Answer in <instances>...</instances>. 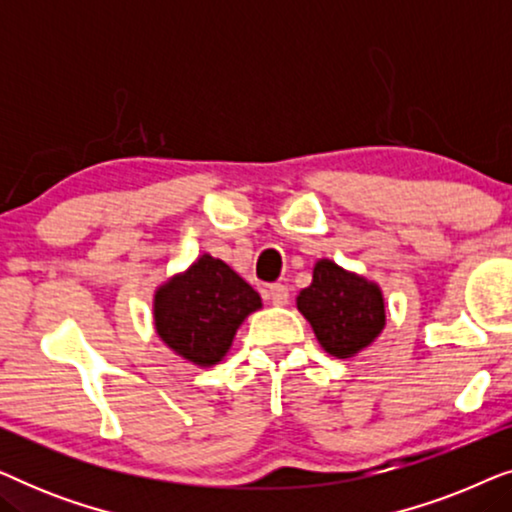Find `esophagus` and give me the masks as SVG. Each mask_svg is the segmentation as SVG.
<instances>
[{"instance_id":"1","label":"esophagus","mask_w":512,"mask_h":512,"mask_svg":"<svg viewBox=\"0 0 512 512\" xmlns=\"http://www.w3.org/2000/svg\"><path fill=\"white\" fill-rule=\"evenodd\" d=\"M268 298L275 305H286L289 303V289L284 284H270L268 286Z\"/></svg>"}]
</instances>
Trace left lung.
Masks as SVG:
<instances>
[{"label": "left lung", "instance_id": "left-lung-1", "mask_svg": "<svg viewBox=\"0 0 512 512\" xmlns=\"http://www.w3.org/2000/svg\"><path fill=\"white\" fill-rule=\"evenodd\" d=\"M298 310L328 354L354 356L384 328V300L375 284L331 261L314 265L312 284L300 291Z\"/></svg>", "mask_w": 512, "mask_h": 512}]
</instances>
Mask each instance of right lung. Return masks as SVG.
<instances>
[{"label": "right lung", "mask_w": 512, "mask_h": 512, "mask_svg": "<svg viewBox=\"0 0 512 512\" xmlns=\"http://www.w3.org/2000/svg\"><path fill=\"white\" fill-rule=\"evenodd\" d=\"M258 307L261 296L226 263L205 254L158 289L156 328L184 359L212 366L226 356L235 331Z\"/></svg>", "instance_id": "right-lung-1"}]
</instances>
